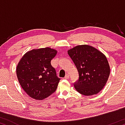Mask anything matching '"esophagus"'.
Listing matches in <instances>:
<instances>
[{
	"label": "esophagus",
	"mask_w": 125,
	"mask_h": 125,
	"mask_svg": "<svg viewBox=\"0 0 125 125\" xmlns=\"http://www.w3.org/2000/svg\"><path fill=\"white\" fill-rule=\"evenodd\" d=\"M69 78V74H66V76H64V79H67Z\"/></svg>",
	"instance_id": "esophagus-1"
}]
</instances>
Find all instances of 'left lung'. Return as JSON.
<instances>
[{
	"label": "left lung",
	"instance_id": "8db88e82",
	"mask_svg": "<svg viewBox=\"0 0 125 125\" xmlns=\"http://www.w3.org/2000/svg\"><path fill=\"white\" fill-rule=\"evenodd\" d=\"M76 67L79 78L75 89L85 96L96 94L104 88L110 74V66L104 54L92 46L78 45L67 51Z\"/></svg>",
	"mask_w": 125,
	"mask_h": 125
}]
</instances>
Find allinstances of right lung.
Listing matches in <instances>:
<instances>
[{"label": "right lung", "mask_w": 125, "mask_h": 125, "mask_svg": "<svg viewBox=\"0 0 125 125\" xmlns=\"http://www.w3.org/2000/svg\"><path fill=\"white\" fill-rule=\"evenodd\" d=\"M50 48L33 49L23 56L16 67L19 82L31 98L43 100L53 94L61 79L56 76L51 61L57 54Z\"/></svg>", "instance_id": "obj_1"}]
</instances>
